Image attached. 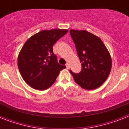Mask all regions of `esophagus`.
Here are the masks:
<instances>
[{
    "mask_svg": "<svg viewBox=\"0 0 129 129\" xmlns=\"http://www.w3.org/2000/svg\"><path fill=\"white\" fill-rule=\"evenodd\" d=\"M66 68L68 69L69 68V67H70V64H69V63H67L66 64Z\"/></svg>",
    "mask_w": 129,
    "mask_h": 129,
    "instance_id": "esophagus-1",
    "label": "esophagus"
}]
</instances>
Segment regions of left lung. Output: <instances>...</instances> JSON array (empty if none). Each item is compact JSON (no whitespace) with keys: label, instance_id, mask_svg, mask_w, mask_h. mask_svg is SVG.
Listing matches in <instances>:
<instances>
[{"label":"left lung","instance_id":"left-lung-1","mask_svg":"<svg viewBox=\"0 0 129 129\" xmlns=\"http://www.w3.org/2000/svg\"><path fill=\"white\" fill-rule=\"evenodd\" d=\"M82 70L75 74L70 70L75 82L86 90L100 87L110 74L112 60L105 45L98 37L85 30L70 29Z\"/></svg>","mask_w":129,"mask_h":129}]
</instances>
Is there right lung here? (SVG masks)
<instances>
[{
	"label": "right lung",
	"instance_id": "1",
	"mask_svg": "<svg viewBox=\"0 0 129 129\" xmlns=\"http://www.w3.org/2000/svg\"><path fill=\"white\" fill-rule=\"evenodd\" d=\"M68 31L66 29L43 30L25 43L17 62L21 76L31 87L46 90L55 82L59 72L66 68L58 63L53 46Z\"/></svg>",
	"mask_w": 129,
	"mask_h": 129
}]
</instances>
